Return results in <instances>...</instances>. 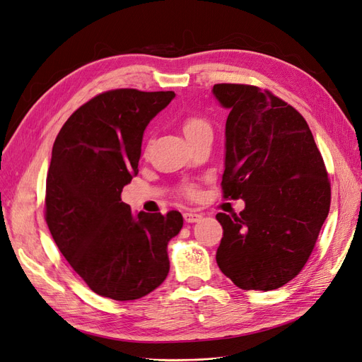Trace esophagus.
Segmentation results:
<instances>
[{"label":"esophagus","mask_w":362,"mask_h":362,"mask_svg":"<svg viewBox=\"0 0 362 362\" xmlns=\"http://www.w3.org/2000/svg\"><path fill=\"white\" fill-rule=\"evenodd\" d=\"M182 216H184V221L187 222V223H196V222H199L201 218H202V214L194 213V211H185Z\"/></svg>","instance_id":"1"}]
</instances>
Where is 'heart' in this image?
<instances>
[{"label": "heart", "instance_id": "obj_1", "mask_svg": "<svg viewBox=\"0 0 362 362\" xmlns=\"http://www.w3.org/2000/svg\"><path fill=\"white\" fill-rule=\"evenodd\" d=\"M208 124L205 122L204 119L201 117H189L187 120L184 122V134L185 137L194 134V133H199L202 129H206Z\"/></svg>", "mask_w": 362, "mask_h": 362}]
</instances>
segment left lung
<instances>
[{"instance_id": "obj_1", "label": "left lung", "mask_w": 362, "mask_h": 362, "mask_svg": "<svg viewBox=\"0 0 362 362\" xmlns=\"http://www.w3.org/2000/svg\"><path fill=\"white\" fill-rule=\"evenodd\" d=\"M229 112L225 127V198L240 214L217 213L223 237L216 261L242 290H276L308 261L331 205L320 151L302 115L270 92L216 84Z\"/></svg>"}]
</instances>
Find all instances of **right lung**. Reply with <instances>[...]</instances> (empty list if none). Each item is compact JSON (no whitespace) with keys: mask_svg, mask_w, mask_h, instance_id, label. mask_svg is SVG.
I'll use <instances>...</instances> for the list:
<instances>
[{"mask_svg":"<svg viewBox=\"0 0 362 362\" xmlns=\"http://www.w3.org/2000/svg\"><path fill=\"white\" fill-rule=\"evenodd\" d=\"M173 92L117 89L95 96L54 141L47 177V223L57 247L96 294L136 300L166 279L168 245L180 211L133 213L120 199L139 173L148 124Z\"/></svg>","mask_w":362,"mask_h":362,"instance_id":"1","label":"right lung"}]
</instances>
